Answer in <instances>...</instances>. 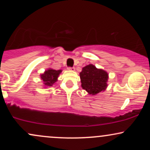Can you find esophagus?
<instances>
[{"instance_id":"1","label":"esophagus","mask_w":150,"mask_h":150,"mask_svg":"<svg viewBox=\"0 0 150 150\" xmlns=\"http://www.w3.org/2000/svg\"><path fill=\"white\" fill-rule=\"evenodd\" d=\"M68 69L70 70H72V71H74V70H75V68H73V67H68Z\"/></svg>"}]
</instances>
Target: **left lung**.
I'll return each instance as SVG.
<instances>
[{
  "label": "left lung",
  "instance_id": "obj_1",
  "mask_svg": "<svg viewBox=\"0 0 150 150\" xmlns=\"http://www.w3.org/2000/svg\"><path fill=\"white\" fill-rule=\"evenodd\" d=\"M80 77L82 89H85L89 94L95 95L107 87L108 73L104 70L98 69L92 64L84 67Z\"/></svg>",
  "mask_w": 150,
  "mask_h": 150
}]
</instances>
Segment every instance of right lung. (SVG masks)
Instances as JSON below:
<instances>
[{"instance_id":"right-lung-1","label":"right lung","mask_w":150,"mask_h":150,"mask_svg":"<svg viewBox=\"0 0 150 150\" xmlns=\"http://www.w3.org/2000/svg\"><path fill=\"white\" fill-rule=\"evenodd\" d=\"M62 72L61 70H56L49 68L46 70L44 73L41 74V78L44 82V85L46 87H51L56 83V81L58 80V77Z\"/></svg>"}]
</instances>
